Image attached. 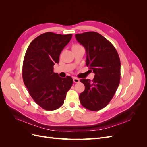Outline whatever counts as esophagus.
I'll list each match as a JSON object with an SVG mask.
<instances>
[{
    "label": "esophagus",
    "mask_w": 147,
    "mask_h": 147,
    "mask_svg": "<svg viewBox=\"0 0 147 147\" xmlns=\"http://www.w3.org/2000/svg\"><path fill=\"white\" fill-rule=\"evenodd\" d=\"M73 80H74V82H75V83H78L80 82V80L77 77H74Z\"/></svg>",
    "instance_id": "34e87169"
}]
</instances>
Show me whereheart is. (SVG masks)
Wrapping results in <instances>:
<instances>
[{"label":"heart","mask_w":147,"mask_h":147,"mask_svg":"<svg viewBox=\"0 0 147 147\" xmlns=\"http://www.w3.org/2000/svg\"><path fill=\"white\" fill-rule=\"evenodd\" d=\"M80 45H73V47H72V48H76V47H80Z\"/></svg>","instance_id":"b5f03b06"}]
</instances>
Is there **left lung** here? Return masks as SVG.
<instances>
[{
	"label": "left lung",
	"mask_w": 147,
	"mask_h": 147,
	"mask_svg": "<svg viewBox=\"0 0 147 147\" xmlns=\"http://www.w3.org/2000/svg\"><path fill=\"white\" fill-rule=\"evenodd\" d=\"M75 38L86 50V66L95 74L91 81L85 78L80 80L84 84V90L79 99L84 108L98 111L109 104L119 86V57L112 44L99 33L77 34Z\"/></svg>",
	"instance_id": "8db88e82"
}]
</instances>
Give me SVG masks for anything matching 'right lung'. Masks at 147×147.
<instances>
[{"mask_svg": "<svg viewBox=\"0 0 147 147\" xmlns=\"http://www.w3.org/2000/svg\"><path fill=\"white\" fill-rule=\"evenodd\" d=\"M72 36L44 33L33 40L26 50L22 70L23 82L32 98L46 110L63 105L73 84L71 77L61 78L53 72V66L59 63L61 53Z\"/></svg>", "mask_w": 147, "mask_h": 147, "instance_id": "obj_1", "label": "right lung"}]
</instances>
